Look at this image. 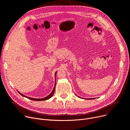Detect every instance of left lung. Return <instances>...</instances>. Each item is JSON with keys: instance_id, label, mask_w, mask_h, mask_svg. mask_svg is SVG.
Listing matches in <instances>:
<instances>
[{"instance_id": "obj_1", "label": "left lung", "mask_w": 130, "mask_h": 130, "mask_svg": "<svg viewBox=\"0 0 130 130\" xmlns=\"http://www.w3.org/2000/svg\"><path fill=\"white\" fill-rule=\"evenodd\" d=\"M93 99V98H92V99Z\"/></svg>"}]
</instances>
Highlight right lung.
I'll return each mask as SVG.
<instances>
[{"label":"right lung","instance_id":"obj_1","mask_svg":"<svg viewBox=\"0 0 130 130\" xmlns=\"http://www.w3.org/2000/svg\"><path fill=\"white\" fill-rule=\"evenodd\" d=\"M56 73H55V76H56ZM56 79V78H55ZM55 85H56V84H55V86H54V89H53V91H52V92H51V93L50 94H49L48 96H46L45 98H42V99H35V98H30V97H28V96H25V95H23V94H22L21 93H20L19 91H18V92L21 95H22V96H24V97H25V98H28V99H30V100H34V101H44V100H48V99H49L50 98H51L52 96V95H53V94H54V91H55Z\"/></svg>","mask_w":130,"mask_h":130}]
</instances>
